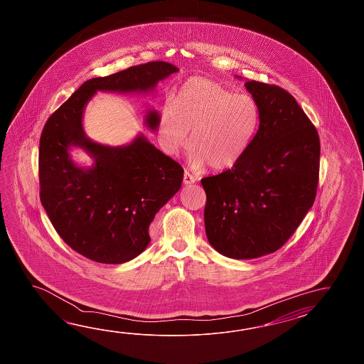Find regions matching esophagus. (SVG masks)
<instances>
[{
	"mask_svg": "<svg viewBox=\"0 0 364 364\" xmlns=\"http://www.w3.org/2000/svg\"><path fill=\"white\" fill-rule=\"evenodd\" d=\"M195 181H196V178L193 177V174H190L188 171H185V174H183V183L185 185H193V183H195Z\"/></svg>",
	"mask_w": 364,
	"mask_h": 364,
	"instance_id": "1",
	"label": "esophagus"
}]
</instances>
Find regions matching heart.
Instances as JSON below:
<instances>
[{"label": "heart", "mask_w": 364, "mask_h": 364, "mask_svg": "<svg viewBox=\"0 0 364 364\" xmlns=\"http://www.w3.org/2000/svg\"><path fill=\"white\" fill-rule=\"evenodd\" d=\"M259 119L260 110L251 96L234 93L215 80L193 77L181 85L171 107L161 110L157 135L164 151L176 155L187 146L193 130L190 164L226 171L247 151Z\"/></svg>", "instance_id": "heart-1"}]
</instances>
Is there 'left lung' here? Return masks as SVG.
<instances>
[{
	"instance_id": "left-lung-1",
	"label": "left lung",
	"mask_w": 364,
	"mask_h": 364,
	"mask_svg": "<svg viewBox=\"0 0 364 364\" xmlns=\"http://www.w3.org/2000/svg\"><path fill=\"white\" fill-rule=\"evenodd\" d=\"M260 110L247 151L229 171L201 179L205 232L230 259H256L282 247L316 196L320 140L294 97L277 85L245 83Z\"/></svg>"
}]
</instances>
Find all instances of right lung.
<instances>
[{"instance_id": "right-lung-1", "label": "right lung", "mask_w": 364, "mask_h": 364, "mask_svg": "<svg viewBox=\"0 0 364 364\" xmlns=\"http://www.w3.org/2000/svg\"><path fill=\"white\" fill-rule=\"evenodd\" d=\"M168 62H148L108 77L85 82L49 117L39 148L40 200L62 240L87 259L122 264L149 243L155 215L181 188L183 169L143 134L126 146L110 147L85 135V105L97 91L152 92L160 80L177 73ZM159 117L148 109L144 122L157 130ZM80 147L93 157L80 167L69 156Z\"/></svg>"}]
</instances>
